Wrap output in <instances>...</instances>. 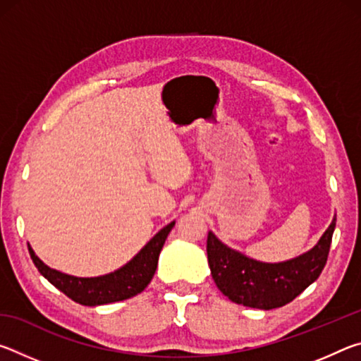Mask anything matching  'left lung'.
Returning a JSON list of instances; mask_svg holds the SVG:
<instances>
[{"mask_svg":"<svg viewBox=\"0 0 361 361\" xmlns=\"http://www.w3.org/2000/svg\"><path fill=\"white\" fill-rule=\"evenodd\" d=\"M334 228L336 218L310 252L277 264L247 258L209 232L207 256L212 277L232 302L262 310L282 307L319 279L326 264Z\"/></svg>","mask_w":361,"mask_h":361,"instance_id":"left-lung-1","label":"left lung"}]
</instances>
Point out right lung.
<instances>
[{
	"label": "right lung",
	"instance_id": "right-lung-1",
	"mask_svg": "<svg viewBox=\"0 0 361 361\" xmlns=\"http://www.w3.org/2000/svg\"><path fill=\"white\" fill-rule=\"evenodd\" d=\"M175 223L167 224L161 229L146 245L140 250V253L132 261L127 262L124 267L118 269L111 274L94 279H81L66 276L47 267L38 256L35 255L32 247L28 245V252L38 271L75 302L82 305H100L116 301H124L132 296L142 293L154 276L157 259L161 250L166 243L169 232L172 231Z\"/></svg>",
	"mask_w": 361,
	"mask_h": 361
}]
</instances>
